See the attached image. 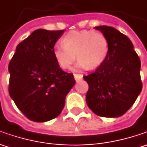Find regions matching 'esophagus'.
Instances as JSON below:
<instances>
[{
  "label": "esophagus",
  "instance_id": "1",
  "mask_svg": "<svg viewBox=\"0 0 147 147\" xmlns=\"http://www.w3.org/2000/svg\"><path fill=\"white\" fill-rule=\"evenodd\" d=\"M74 78H75V80H76V82H78V81H80L81 79H82V74H74Z\"/></svg>",
  "mask_w": 147,
  "mask_h": 147
}]
</instances>
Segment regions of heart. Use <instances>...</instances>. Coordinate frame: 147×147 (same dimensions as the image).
<instances>
[{
  "label": "heart",
  "instance_id": "obj_1",
  "mask_svg": "<svg viewBox=\"0 0 147 147\" xmlns=\"http://www.w3.org/2000/svg\"><path fill=\"white\" fill-rule=\"evenodd\" d=\"M61 44L53 48L55 60L62 69H68L78 59L74 69H88L98 68L109 54V42L100 32L74 30L61 38ZM76 55L75 56V55Z\"/></svg>",
  "mask_w": 147,
  "mask_h": 147
}]
</instances>
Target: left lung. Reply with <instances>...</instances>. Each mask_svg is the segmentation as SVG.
Here are the masks:
<instances>
[{"instance_id":"left-lung-1","label":"left lung","mask_w":147,"mask_h":147,"mask_svg":"<svg viewBox=\"0 0 147 147\" xmlns=\"http://www.w3.org/2000/svg\"><path fill=\"white\" fill-rule=\"evenodd\" d=\"M109 42V54L94 73L83 78L88 83L86 101L96 115L107 118L123 115L131 108L142 84L141 60L130 39L110 26H97Z\"/></svg>"}]
</instances>
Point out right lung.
<instances>
[{
    "label": "right lung",
    "instance_id": "add662e5",
    "mask_svg": "<svg viewBox=\"0 0 147 147\" xmlns=\"http://www.w3.org/2000/svg\"><path fill=\"white\" fill-rule=\"evenodd\" d=\"M65 30L37 29L20 42L9 64V93L30 120L47 122L61 113L75 84L53 57L54 46Z\"/></svg>",
    "mask_w": 147,
    "mask_h": 147
}]
</instances>
